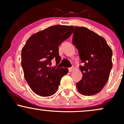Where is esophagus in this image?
Masks as SVG:
<instances>
[{
  "label": "esophagus",
  "mask_w": 124,
  "mask_h": 124,
  "mask_svg": "<svg viewBox=\"0 0 124 124\" xmlns=\"http://www.w3.org/2000/svg\"><path fill=\"white\" fill-rule=\"evenodd\" d=\"M72 70H73V68H69V72H71Z\"/></svg>",
  "instance_id": "34e87169"
}]
</instances>
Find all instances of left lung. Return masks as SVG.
Instances as JSON below:
<instances>
[{
    "instance_id": "1",
    "label": "left lung",
    "mask_w": 124,
    "mask_h": 124,
    "mask_svg": "<svg viewBox=\"0 0 124 124\" xmlns=\"http://www.w3.org/2000/svg\"><path fill=\"white\" fill-rule=\"evenodd\" d=\"M72 42L84 63L80 66L82 79L76 83L78 92L85 96L96 94L108 79L112 67L111 49L104 38L83 27L75 26Z\"/></svg>"
}]
</instances>
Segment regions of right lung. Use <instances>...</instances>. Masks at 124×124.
Masks as SVG:
<instances>
[{"instance_id": "obj_1", "label": "right lung", "mask_w": 124, "mask_h": 124, "mask_svg": "<svg viewBox=\"0 0 124 124\" xmlns=\"http://www.w3.org/2000/svg\"><path fill=\"white\" fill-rule=\"evenodd\" d=\"M72 25H56L32 34L21 51V66L24 75L30 88L42 97L56 92L61 78L68 73L67 68H51V60L59 63L61 57L58 46L70 36Z\"/></svg>"}]
</instances>
